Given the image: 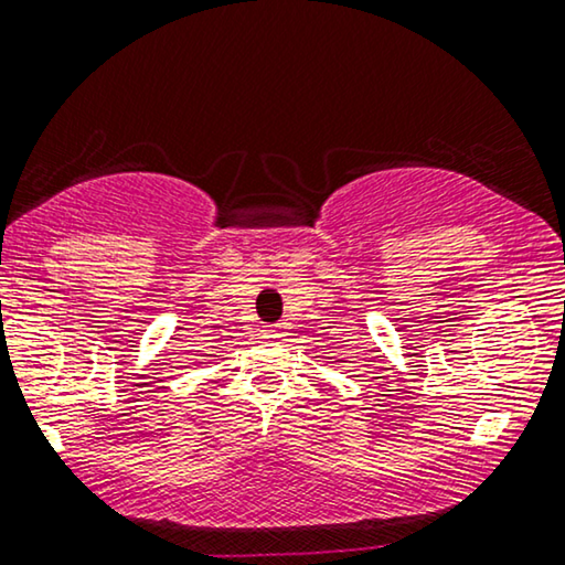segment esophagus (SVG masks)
I'll return each instance as SVG.
<instances>
[{
  "label": "esophagus",
  "instance_id": "esophagus-1",
  "mask_svg": "<svg viewBox=\"0 0 565 565\" xmlns=\"http://www.w3.org/2000/svg\"><path fill=\"white\" fill-rule=\"evenodd\" d=\"M265 337L267 339H280L282 337L280 323H269V327H265Z\"/></svg>",
  "mask_w": 565,
  "mask_h": 565
}]
</instances>
